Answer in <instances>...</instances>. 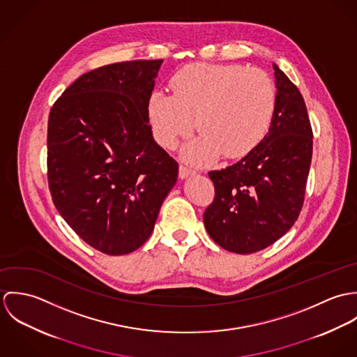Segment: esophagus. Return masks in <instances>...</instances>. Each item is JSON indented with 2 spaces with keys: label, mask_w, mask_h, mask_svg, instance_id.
<instances>
[{
  "label": "esophagus",
  "mask_w": 357,
  "mask_h": 357,
  "mask_svg": "<svg viewBox=\"0 0 357 357\" xmlns=\"http://www.w3.org/2000/svg\"><path fill=\"white\" fill-rule=\"evenodd\" d=\"M192 174H195V170H194V169H191V167H188V166H185V165H180V167H178V176H180V178H187L188 176H192Z\"/></svg>",
  "instance_id": "esophagus-1"
}]
</instances>
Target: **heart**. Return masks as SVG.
<instances>
[{"instance_id": "obj_1", "label": "heart", "mask_w": 357, "mask_h": 357, "mask_svg": "<svg viewBox=\"0 0 357 357\" xmlns=\"http://www.w3.org/2000/svg\"><path fill=\"white\" fill-rule=\"evenodd\" d=\"M172 95L153 91L147 115L155 140L173 149L195 129L201 136L184 155L210 162L220 153L228 159L252 153L262 142L276 108V86L259 68L241 64L192 63L170 79Z\"/></svg>"}]
</instances>
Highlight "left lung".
<instances>
[{
	"label": "left lung",
	"mask_w": 357,
	"mask_h": 357,
	"mask_svg": "<svg viewBox=\"0 0 357 357\" xmlns=\"http://www.w3.org/2000/svg\"><path fill=\"white\" fill-rule=\"evenodd\" d=\"M276 108L269 132L250 153L208 172L214 201L204 210L210 238L222 249L252 255L297 221L312 160V126L298 88L273 64Z\"/></svg>",
	"instance_id": "left-lung-1"
}]
</instances>
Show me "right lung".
I'll return each mask as SVG.
<instances>
[{
  "instance_id": "1",
  "label": "right lung",
  "mask_w": 357,
  "mask_h": 357,
  "mask_svg": "<svg viewBox=\"0 0 357 357\" xmlns=\"http://www.w3.org/2000/svg\"><path fill=\"white\" fill-rule=\"evenodd\" d=\"M162 60L102 66L52 105L48 184L64 221L93 249L122 255L146 243L178 163L153 137L147 102Z\"/></svg>"
}]
</instances>
